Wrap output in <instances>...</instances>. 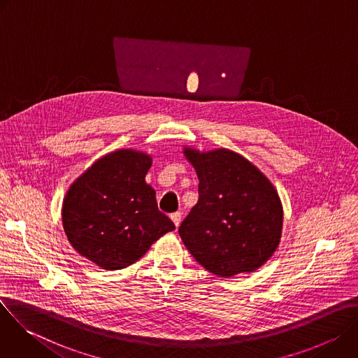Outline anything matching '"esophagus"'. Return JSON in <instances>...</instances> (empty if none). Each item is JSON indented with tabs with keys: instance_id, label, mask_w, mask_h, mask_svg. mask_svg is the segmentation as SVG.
I'll return each instance as SVG.
<instances>
[{
	"instance_id": "1",
	"label": "esophagus",
	"mask_w": 358,
	"mask_h": 358,
	"mask_svg": "<svg viewBox=\"0 0 358 358\" xmlns=\"http://www.w3.org/2000/svg\"><path fill=\"white\" fill-rule=\"evenodd\" d=\"M170 218H171V221L174 222V225L178 227L180 222H181V213H174V214L170 215Z\"/></svg>"
}]
</instances>
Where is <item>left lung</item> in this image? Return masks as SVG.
<instances>
[{
    "instance_id": "obj_1",
    "label": "left lung",
    "mask_w": 358,
    "mask_h": 358,
    "mask_svg": "<svg viewBox=\"0 0 358 358\" xmlns=\"http://www.w3.org/2000/svg\"><path fill=\"white\" fill-rule=\"evenodd\" d=\"M184 152L199 180V198L178 228L184 245L217 276L257 271L282 234L283 213L273 185L234 151Z\"/></svg>"
}]
</instances>
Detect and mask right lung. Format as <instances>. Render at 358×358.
Segmentation results:
<instances>
[{
    "label": "right lung",
    "mask_w": 358,
    "mask_h": 358,
    "mask_svg": "<svg viewBox=\"0 0 358 358\" xmlns=\"http://www.w3.org/2000/svg\"><path fill=\"white\" fill-rule=\"evenodd\" d=\"M151 159L119 150L97 160L69 188L62 208L66 236L75 250L101 269L119 271L173 231L157 208L156 192L144 177Z\"/></svg>",
    "instance_id": "add662e5"
}]
</instances>
